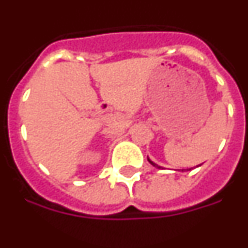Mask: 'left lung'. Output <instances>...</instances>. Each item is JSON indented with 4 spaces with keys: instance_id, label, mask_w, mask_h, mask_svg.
Returning <instances> with one entry per match:
<instances>
[{
    "instance_id": "1",
    "label": "left lung",
    "mask_w": 248,
    "mask_h": 248,
    "mask_svg": "<svg viewBox=\"0 0 248 248\" xmlns=\"http://www.w3.org/2000/svg\"><path fill=\"white\" fill-rule=\"evenodd\" d=\"M148 160H149V163H150L151 165H153V166H155V168H157V169H163V168H161V166H159V165H156V164H155V163H153V161H151V160L149 159V157H148ZM198 166H200V165H198ZM189 170H191V169H183V170H181V171H189Z\"/></svg>"
}]
</instances>
